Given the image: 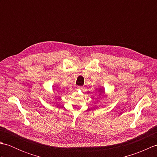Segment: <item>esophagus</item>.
Masks as SVG:
<instances>
[{"label": "esophagus", "instance_id": "obj_1", "mask_svg": "<svg viewBox=\"0 0 157 157\" xmlns=\"http://www.w3.org/2000/svg\"><path fill=\"white\" fill-rule=\"evenodd\" d=\"M81 89H82V87H79V86L78 90H81Z\"/></svg>", "mask_w": 157, "mask_h": 157}]
</instances>
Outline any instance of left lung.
Listing matches in <instances>:
<instances>
[{"instance_id":"8db88e82","label":"left lung","mask_w":157,"mask_h":157,"mask_svg":"<svg viewBox=\"0 0 157 157\" xmlns=\"http://www.w3.org/2000/svg\"><path fill=\"white\" fill-rule=\"evenodd\" d=\"M99 92H100V94H99V96L101 95V93H103V95L102 96H104L105 95V90L103 89V88H99Z\"/></svg>"}]
</instances>
